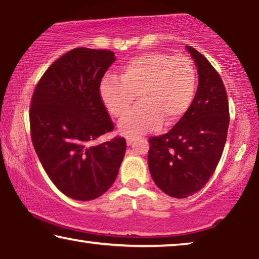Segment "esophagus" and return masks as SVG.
Masks as SVG:
<instances>
[{
  "label": "esophagus",
  "instance_id": "34e87169",
  "mask_svg": "<svg viewBox=\"0 0 259 259\" xmlns=\"http://www.w3.org/2000/svg\"><path fill=\"white\" fill-rule=\"evenodd\" d=\"M136 139H137V137H134V136H127V137H126V143H127V145H128V146H130V145H132V143H133V141L136 140Z\"/></svg>",
  "mask_w": 259,
  "mask_h": 259
}]
</instances>
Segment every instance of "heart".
Returning a JSON list of instances; mask_svg holds the SVG:
<instances>
[{"instance_id": "heart-1", "label": "heart", "mask_w": 259, "mask_h": 259, "mask_svg": "<svg viewBox=\"0 0 259 259\" xmlns=\"http://www.w3.org/2000/svg\"><path fill=\"white\" fill-rule=\"evenodd\" d=\"M197 73L186 56L152 52L131 59L120 76L107 74L100 82V98L108 113L121 118L138 94L140 105L121 121L120 130L128 136L158 131L162 123L180 121L193 104Z\"/></svg>"}]
</instances>
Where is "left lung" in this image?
<instances>
[{
	"instance_id": "obj_1",
	"label": "left lung",
	"mask_w": 259,
	"mask_h": 259,
	"mask_svg": "<svg viewBox=\"0 0 259 259\" xmlns=\"http://www.w3.org/2000/svg\"><path fill=\"white\" fill-rule=\"evenodd\" d=\"M197 65L193 104L168 133L148 139V168L155 185L175 198L203 189L224 150L230 122L229 100L221 75L203 54L186 46Z\"/></svg>"
}]
</instances>
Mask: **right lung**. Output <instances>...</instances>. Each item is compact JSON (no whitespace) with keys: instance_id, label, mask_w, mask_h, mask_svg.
Segmentation results:
<instances>
[{"instance_id":"right-lung-1","label":"right lung","mask_w":259,"mask_h":259,"mask_svg":"<svg viewBox=\"0 0 259 259\" xmlns=\"http://www.w3.org/2000/svg\"><path fill=\"white\" fill-rule=\"evenodd\" d=\"M114 61V53L106 49H72L46 70L31 97L35 152L54 185L73 199L104 194L125 155V138L94 145L114 130L100 98V82Z\"/></svg>"}]
</instances>
